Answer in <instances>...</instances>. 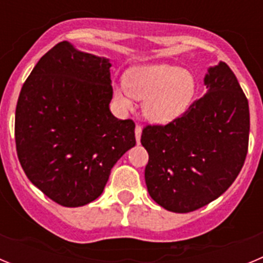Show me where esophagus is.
I'll use <instances>...</instances> for the list:
<instances>
[{
	"label": "esophagus",
	"instance_id": "esophagus-1",
	"mask_svg": "<svg viewBox=\"0 0 263 263\" xmlns=\"http://www.w3.org/2000/svg\"><path fill=\"white\" fill-rule=\"evenodd\" d=\"M141 136H142V127H141V126H136V139H137V143H139V141H141Z\"/></svg>",
	"mask_w": 263,
	"mask_h": 263
}]
</instances>
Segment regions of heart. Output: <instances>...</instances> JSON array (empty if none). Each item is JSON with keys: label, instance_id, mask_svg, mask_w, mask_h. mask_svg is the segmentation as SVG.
<instances>
[{"label": "heart", "instance_id": "b5f03b06", "mask_svg": "<svg viewBox=\"0 0 263 263\" xmlns=\"http://www.w3.org/2000/svg\"><path fill=\"white\" fill-rule=\"evenodd\" d=\"M115 99L121 109L133 108V97L143 100L142 115L152 124H168L191 105L196 80L190 71L168 63L130 67L125 85H116Z\"/></svg>", "mask_w": 263, "mask_h": 263}]
</instances>
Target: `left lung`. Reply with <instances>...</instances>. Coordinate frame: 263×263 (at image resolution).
Returning a JSON list of instances; mask_svg holds the SVG:
<instances>
[{
  "label": "left lung",
  "mask_w": 263,
  "mask_h": 263,
  "mask_svg": "<svg viewBox=\"0 0 263 263\" xmlns=\"http://www.w3.org/2000/svg\"><path fill=\"white\" fill-rule=\"evenodd\" d=\"M204 85L206 93L182 117L146 126L141 137L147 191L170 212H192L221 196L248 153L249 104L236 75L218 62L206 69Z\"/></svg>",
  "instance_id": "1"
}]
</instances>
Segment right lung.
Returning a JSON list of instances; mask_svg holds the SVG:
<instances>
[{"mask_svg":"<svg viewBox=\"0 0 263 263\" xmlns=\"http://www.w3.org/2000/svg\"><path fill=\"white\" fill-rule=\"evenodd\" d=\"M110 60L67 41L39 59L15 109L18 159L32 184L63 206L103 194L111 167L136 146L132 120H118Z\"/></svg>","mask_w":263,"mask_h":263,"instance_id":"obj_1","label":"right lung"}]
</instances>
